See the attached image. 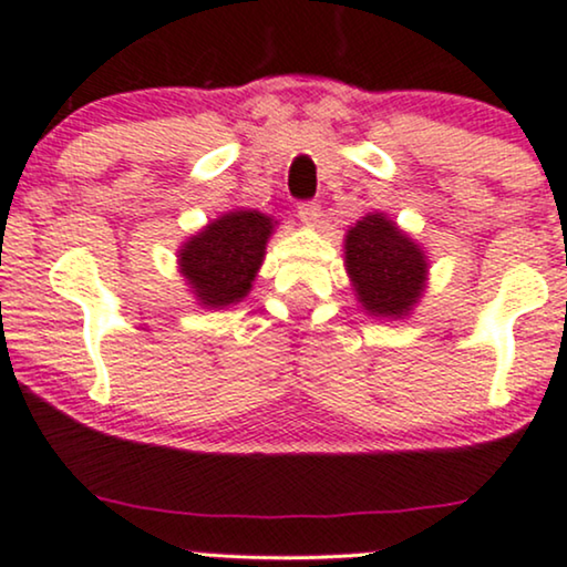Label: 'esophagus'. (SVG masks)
<instances>
[{"instance_id": "1", "label": "esophagus", "mask_w": 567, "mask_h": 567, "mask_svg": "<svg viewBox=\"0 0 567 567\" xmlns=\"http://www.w3.org/2000/svg\"><path fill=\"white\" fill-rule=\"evenodd\" d=\"M298 219L308 227H317L321 219V206L317 200H303V204H298Z\"/></svg>"}]
</instances>
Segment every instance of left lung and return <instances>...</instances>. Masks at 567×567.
Listing matches in <instances>:
<instances>
[{"mask_svg": "<svg viewBox=\"0 0 567 567\" xmlns=\"http://www.w3.org/2000/svg\"><path fill=\"white\" fill-rule=\"evenodd\" d=\"M346 269L355 300L374 319L411 317L429 285L426 250L384 212L348 227Z\"/></svg>", "mask_w": 567, "mask_h": 567, "instance_id": "left-lung-1", "label": "left lung"}]
</instances>
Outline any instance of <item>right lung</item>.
Wrapping results in <instances>:
<instances>
[{
  "mask_svg": "<svg viewBox=\"0 0 567 567\" xmlns=\"http://www.w3.org/2000/svg\"><path fill=\"white\" fill-rule=\"evenodd\" d=\"M275 227L269 214L233 209L177 248V271L200 308H227L248 296Z\"/></svg>",
  "mask_w": 567,
  "mask_h": 567,
  "instance_id": "obj_1",
  "label": "right lung"
}]
</instances>
